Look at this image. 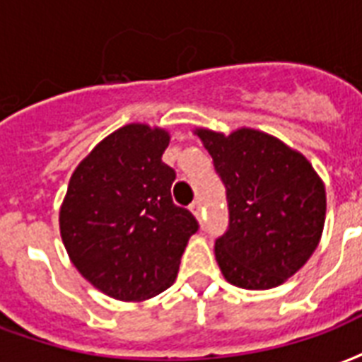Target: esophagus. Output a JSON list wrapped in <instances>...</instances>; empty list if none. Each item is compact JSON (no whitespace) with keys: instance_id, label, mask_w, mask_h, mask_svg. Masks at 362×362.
Wrapping results in <instances>:
<instances>
[{"instance_id":"obj_1","label":"esophagus","mask_w":362,"mask_h":362,"mask_svg":"<svg viewBox=\"0 0 362 362\" xmlns=\"http://www.w3.org/2000/svg\"><path fill=\"white\" fill-rule=\"evenodd\" d=\"M189 211H192L195 216L199 218L201 214H203V206H201V201H193L192 205H189Z\"/></svg>"}]
</instances>
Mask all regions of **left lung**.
I'll use <instances>...</instances> for the list:
<instances>
[{
    "label": "left lung",
    "mask_w": 362,
    "mask_h": 362,
    "mask_svg": "<svg viewBox=\"0 0 362 362\" xmlns=\"http://www.w3.org/2000/svg\"><path fill=\"white\" fill-rule=\"evenodd\" d=\"M195 134L226 186L230 226L214 243L222 275L248 291L283 285L321 241L325 184L300 151L272 134L247 127L228 136Z\"/></svg>",
    "instance_id": "8db88e82"
}]
</instances>
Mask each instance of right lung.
<instances>
[{
    "label": "right lung",
    "instance_id": "1",
    "mask_svg": "<svg viewBox=\"0 0 362 362\" xmlns=\"http://www.w3.org/2000/svg\"><path fill=\"white\" fill-rule=\"evenodd\" d=\"M169 140L144 123L117 129L77 165L60 206L71 264L115 300L140 302L169 288L199 230L170 197L176 173L161 161Z\"/></svg>",
    "mask_w": 362,
    "mask_h": 362
}]
</instances>
